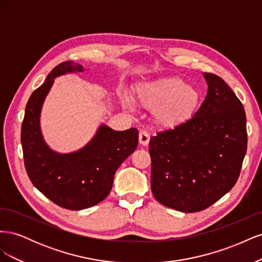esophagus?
I'll list each match as a JSON object with an SVG mask.
<instances>
[{"label":"esophagus","instance_id":"esophagus-1","mask_svg":"<svg viewBox=\"0 0 262 262\" xmlns=\"http://www.w3.org/2000/svg\"><path fill=\"white\" fill-rule=\"evenodd\" d=\"M139 141H140V144H142L143 146H146L148 144V142H149V134L144 130L140 131Z\"/></svg>","mask_w":262,"mask_h":262}]
</instances>
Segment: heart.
I'll list each match as a JSON object with an SVG mask.
<instances>
[{"mask_svg":"<svg viewBox=\"0 0 262 262\" xmlns=\"http://www.w3.org/2000/svg\"><path fill=\"white\" fill-rule=\"evenodd\" d=\"M137 98L145 108L154 109L156 122L164 126H176L196 113L201 95L180 77H162L140 86Z\"/></svg>","mask_w":262,"mask_h":262,"instance_id":"b5f03b06","label":"heart"}]
</instances>
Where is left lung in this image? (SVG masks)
Wrapping results in <instances>:
<instances>
[{"label": "left lung", "instance_id": "1", "mask_svg": "<svg viewBox=\"0 0 262 262\" xmlns=\"http://www.w3.org/2000/svg\"><path fill=\"white\" fill-rule=\"evenodd\" d=\"M208 93L191 119L149 141L150 189L165 207L185 213L209 208L239 177L247 150L246 114L222 78L203 73Z\"/></svg>", "mask_w": 262, "mask_h": 262}]
</instances>
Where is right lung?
Masks as SVG:
<instances>
[{
	"label": "right lung",
	"mask_w": 262,
	"mask_h": 262,
	"mask_svg": "<svg viewBox=\"0 0 262 262\" xmlns=\"http://www.w3.org/2000/svg\"><path fill=\"white\" fill-rule=\"evenodd\" d=\"M83 66L66 61L55 67L43 84L31 94L21 124L24 162L33 185L53 203L69 210L94 207L109 194L116 170L136 150L139 131H116L100 124L93 139L82 148L58 153L46 143L40 129L43 101L54 78L82 73Z\"/></svg>",
	"instance_id": "add662e5"
}]
</instances>
